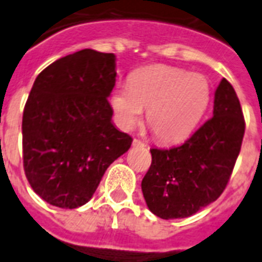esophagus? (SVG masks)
I'll list each match as a JSON object with an SVG mask.
<instances>
[{
	"label": "esophagus",
	"instance_id": "esophagus-1",
	"mask_svg": "<svg viewBox=\"0 0 262 262\" xmlns=\"http://www.w3.org/2000/svg\"><path fill=\"white\" fill-rule=\"evenodd\" d=\"M133 147H145V144L143 141H140V140L135 139L133 140Z\"/></svg>",
	"mask_w": 262,
	"mask_h": 262
}]
</instances>
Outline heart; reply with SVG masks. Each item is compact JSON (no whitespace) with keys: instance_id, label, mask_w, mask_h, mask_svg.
Returning a JSON list of instances; mask_svg holds the SVG:
<instances>
[{"instance_id":"1","label":"heart","mask_w":262,"mask_h":262,"mask_svg":"<svg viewBox=\"0 0 262 262\" xmlns=\"http://www.w3.org/2000/svg\"><path fill=\"white\" fill-rule=\"evenodd\" d=\"M211 100V85L203 75L170 65H152L136 71L129 85L111 94V107L119 126L130 130L147 122L156 139L171 143L185 139L197 126Z\"/></svg>"}]
</instances>
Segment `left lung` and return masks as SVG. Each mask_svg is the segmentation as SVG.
<instances>
[{
    "label": "left lung",
    "instance_id": "1",
    "mask_svg": "<svg viewBox=\"0 0 262 262\" xmlns=\"http://www.w3.org/2000/svg\"><path fill=\"white\" fill-rule=\"evenodd\" d=\"M244 135L239 99L223 79L216 88L212 118L181 145L151 149V167L141 182L149 211L162 219H182L219 199L232 174Z\"/></svg>",
    "mask_w": 262,
    "mask_h": 262
}]
</instances>
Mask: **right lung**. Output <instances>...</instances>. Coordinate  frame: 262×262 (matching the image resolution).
Instances as JSON below:
<instances>
[{
	"label": "right lung",
	"instance_id": "1",
	"mask_svg": "<svg viewBox=\"0 0 262 262\" xmlns=\"http://www.w3.org/2000/svg\"><path fill=\"white\" fill-rule=\"evenodd\" d=\"M115 76L113 53L84 49L35 80L23 113V164L46 203L63 209L88 203L107 167L130 148V136L111 122Z\"/></svg>",
	"mask_w": 262,
	"mask_h": 262
}]
</instances>
